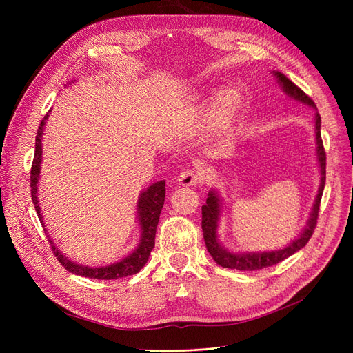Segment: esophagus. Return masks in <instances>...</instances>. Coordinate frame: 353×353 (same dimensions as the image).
Masks as SVG:
<instances>
[{"instance_id": "1", "label": "esophagus", "mask_w": 353, "mask_h": 353, "mask_svg": "<svg viewBox=\"0 0 353 353\" xmlns=\"http://www.w3.org/2000/svg\"><path fill=\"white\" fill-rule=\"evenodd\" d=\"M203 181V174L194 169H187L178 175V184L184 187H193Z\"/></svg>"}]
</instances>
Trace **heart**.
Here are the masks:
<instances>
[{"instance_id": "heart-1", "label": "heart", "mask_w": 353, "mask_h": 353, "mask_svg": "<svg viewBox=\"0 0 353 353\" xmlns=\"http://www.w3.org/2000/svg\"><path fill=\"white\" fill-rule=\"evenodd\" d=\"M241 104V95L237 90L227 88L223 90L215 101V109H213V125L219 130H225L227 126L236 117Z\"/></svg>"}]
</instances>
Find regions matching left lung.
<instances>
[{"mask_svg": "<svg viewBox=\"0 0 353 353\" xmlns=\"http://www.w3.org/2000/svg\"><path fill=\"white\" fill-rule=\"evenodd\" d=\"M276 81L281 85L283 91L288 95L290 99L297 100L299 103H303L315 108V103L311 97L294 85L290 79H288L285 74L281 72H274ZM315 144H316V157L319 163V172H321V183H319L318 194L315 197V203L312 206V212L309 215L306 227L301 232V236H297L290 244L285 245L284 249L280 250H272V252H245V253H234L227 250L218 240V222L221 216V208H222V200L218 194V191L210 190L206 205L201 206V230H203V239H205L208 252L218 265L223 266V268L230 270H239V271H256L266 268V266H272L279 263L288 256L294 254L301 249H303L309 239L312 237L314 230L316 227V219H318V212H319V203H321L323 191L325 185V150L321 140V116L316 112L315 113Z\"/></svg>", "mask_w": 353, "mask_h": 353, "instance_id": "left-lung-1", "label": "left lung"}]
</instances>
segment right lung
Listing matches in <instances>:
<instances>
[{"label":"right lung","mask_w":353,"mask_h":353,"mask_svg":"<svg viewBox=\"0 0 353 353\" xmlns=\"http://www.w3.org/2000/svg\"><path fill=\"white\" fill-rule=\"evenodd\" d=\"M47 119H48V113L44 116V119L41 121V125L38 128V134L35 140V156H34V162H32V169H30V196H32V201H34L37 215L42 225H44V221H42L41 208L38 205V179H39L41 160H42V134H44V126ZM165 191H166L165 181H157V183L152 184L147 190H144L140 194V197H138L137 218H138V222H140L141 239L137 245V249L132 253L128 254L126 258L121 259L119 262H114L108 266H99V268L79 265L77 262L68 259L66 256L56 248L50 236H47L51 244L52 253L56 254L57 261L65 266L69 272L87 276V279L116 280V279H122V276L137 274L147 263L148 256H150V252L154 248L156 228L159 223L160 212H162L163 203H165ZM44 231L47 232V230Z\"/></svg>","instance_id":"right-lung-1"}]
</instances>
